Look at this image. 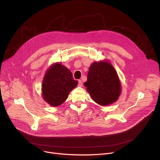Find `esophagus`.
Wrapping results in <instances>:
<instances>
[{"mask_svg": "<svg viewBox=\"0 0 160 160\" xmlns=\"http://www.w3.org/2000/svg\"><path fill=\"white\" fill-rule=\"evenodd\" d=\"M78 85L79 87H82V85H83V83H82V82L81 80H78Z\"/></svg>", "mask_w": 160, "mask_h": 160, "instance_id": "obj_1", "label": "esophagus"}]
</instances>
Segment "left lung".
Wrapping results in <instances>:
<instances>
[{"label":"left lung","mask_w":160,"mask_h":160,"mask_svg":"<svg viewBox=\"0 0 160 160\" xmlns=\"http://www.w3.org/2000/svg\"><path fill=\"white\" fill-rule=\"evenodd\" d=\"M84 85L92 99L102 106L117 101L121 92L118 75L108 62H95L91 65Z\"/></svg>","instance_id":"obj_1"}]
</instances>
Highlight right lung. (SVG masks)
Wrapping results in <instances>:
<instances>
[{
	"instance_id": "1",
	"label": "right lung",
	"mask_w": 160,
	"mask_h": 160,
	"mask_svg": "<svg viewBox=\"0 0 160 160\" xmlns=\"http://www.w3.org/2000/svg\"><path fill=\"white\" fill-rule=\"evenodd\" d=\"M78 85L72 72L60 63L52 66L45 73L42 83V94L45 101L52 106L64 102L70 91Z\"/></svg>"
}]
</instances>
